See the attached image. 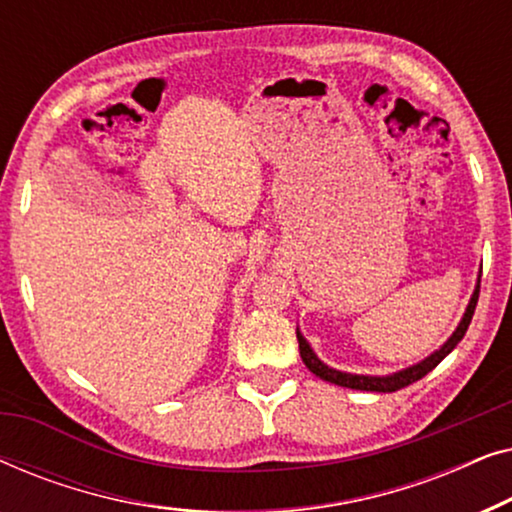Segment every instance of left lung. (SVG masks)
<instances>
[{
  "label": "left lung",
  "mask_w": 512,
  "mask_h": 512,
  "mask_svg": "<svg viewBox=\"0 0 512 512\" xmlns=\"http://www.w3.org/2000/svg\"><path fill=\"white\" fill-rule=\"evenodd\" d=\"M478 296H480V277H478V282H475L473 296H471V300H468L464 317H461L459 326L454 328V333L450 335V338H447L443 345L436 349V352H431L429 356H426V359H422L419 363H412V366L403 368V370H396V373H389V375H356V373H345V370H335L331 366H326V363L321 361L317 354H314V349L310 347V342L305 340V335L300 333V328H296L300 356H303V363L312 370L314 375L321 377V380L331 382V384H338V387L359 389V391H382V394H389V391H398V389L408 387V384H412V382L422 380L426 373H431V370L436 368L438 363L443 361L454 347L459 345L461 338H464L466 331H468V324H471V319H473L475 305H478Z\"/></svg>",
  "instance_id": "1"
}]
</instances>
